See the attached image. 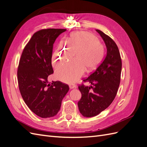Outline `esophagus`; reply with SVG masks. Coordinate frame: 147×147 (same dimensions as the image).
Here are the masks:
<instances>
[{
	"label": "esophagus",
	"mask_w": 147,
	"mask_h": 147,
	"mask_svg": "<svg viewBox=\"0 0 147 147\" xmlns=\"http://www.w3.org/2000/svg\"><path fill=\"white\" fill-rule=\"evenodd\" d=\"M77 87V86L75 85V84H69V88H70V89H73V88H75Z\"/></svg>",
	"instance_id": "34e87169"
}]
</instances>
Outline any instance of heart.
<instances>
[{
    "instance_id": "heart-1",
    "label": "heart",
    "mask_w": 147,
    "mask_h": 147,
    "mask_svg": "<svg viewBox=\"0 0 147 147\" xmlns=\"http://www.w3.org/2000/svg\"><path fill=\"white\" fill-rule=\"evenodd\" d=\"M67 45L61 42L53 53L52 64L55 67L69 61L75 53V59L56 70V77L59 80L71 83L77 82L84 70L91 71L103 59L104 47L96 35L87 31H80L71 34Z\"/></svg>"
}]
</instances>
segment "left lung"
Returning a JSON list of instances; mask_svg holds the SVG:
<instances>
[{
  "label": "left lung",
  "instance_id": "left-lung-1",
  "mask_svg": "<svg viewBox=\"0 0 147 147\" xmlns=\"http://www.w3.org/2000/svg\"><path fill=\"white\" fill-rule=\"evenodd\" d=\"M103 38L107 55L102 63L90 76L83 78L91 86H78L82 94L78 102L80 112L85 117L96 116L112 104L116 96L121 79L122 63L118 48L112 38L96 29Z\"/></svg>",
  "mask_w": 147,
  "mask_h": 147
}]
</instances>
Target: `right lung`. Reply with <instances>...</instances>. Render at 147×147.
Listing matches in <instances>:
<instances>
[{"label": "right lung", "instance_id": "obj_1", "mask_svg": "<svg viewBox=\"0 0 147 147\" xmlns=\"http://www.w3.org/2000/svg\"><path fill=\"white\" fill-rule=\"evenodd\" d=\"M64 29H44L34 33L22 53L17 71L22 97L29 109L41 118L54 117L67 93L68 84L48 82L53 73L51 57L54 44Z\"/></svg>", "mask_w": 147, "mask_h": 147}]
</instances>
